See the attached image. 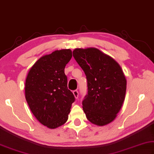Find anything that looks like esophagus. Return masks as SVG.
Masks as SVG:
<instances>
[{
	"label": "esophagus",
	"mask_w": 154,
	"mask_h": 154,
	"mask_svg": "<svg viewBox=\"0 0 154 154\" xmlns=\"http://www.w3.org/2000/svg\"><path fill=\"white\" fill-rule=\"evenodd\" d=\"M73 94H74L75 98L78 99V97H79V91H78L77 90H74V91H73Z\"/></svg>",
	"instance_id": "1"
}]
</instances>
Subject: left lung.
<instances>
[{
	"label": "left lung",
	"instance_id": "obj_1",
	"mask_svg": "<svg viewBox=\"0 0 154 154\" xmlns=\"http://www.w3.org/2000/svg\"><path fill=\"white\" fill-rule=\"evenodd\" d=\"M73 56L85 72L87 94L82 108L91 123L103 126L116 117L125 100L126 80L116 61L95 48H75Z\"/></svg>",
	"mask_w": 154,
	"mask_h": 154
}]
</instances>
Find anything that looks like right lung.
<instances>
[{
	"mask_svg": "<svg viewBox=\"0 0 154 154\" xmlns=\"http://www.w3.org/2000/svg\"><path fill=\"white\" fill-rule=\"evenodd\" d=\"M72 57V51H55L40 57L27 76L26 99L32 114L44 126L55 128L68 118L74 94L67 88L64 69Z\"/></svg>",
	"mask_w": 154,
	"mask_h": 154,
	"instance_id": "obj_1",
	"label": "right lung"
}]
</instances>
